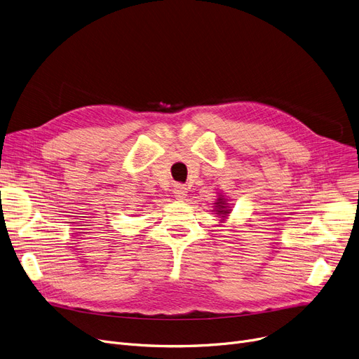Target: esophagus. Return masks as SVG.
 Segmentation results:
<instances>
[{
	"label": "esophagus",
	"instance_id": "obj_1",
	"mask_svg": "<svg viewBox=\"0 0 359 359\" xmlns=\"http://www.w3.org/2000/svg\"><path fill=\"white\" fill-rule=\"evenodd\" d=\"M173 194H175V198L179 199V201H183L187 195V187L182 183H176L175 187H173Z\"/></svg>",
	"mask_w": 359,
	"mask_h": 359
}]
</instances>
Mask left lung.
<instances>
[{
	"label": "left lung",
	"mask_w": 359,
	"mask_h": 359,
	"mask_svg": "<svg viewBox=\"0 0 359 359\" xmlns=\"http://www.w3.org/2000/svg\"><path fill=\"white\" fill-rule=\"evenodd\" d=\"M214 212L219 217V218H227L229 214L231 212L230 210V205L227 203V199H225L222 195L218 196L217 202H215V206H214Z\"/></svg>",
	"instance_id": "1"
}]
</instances>
